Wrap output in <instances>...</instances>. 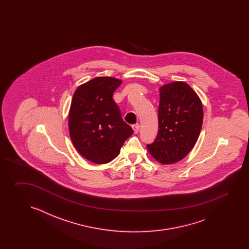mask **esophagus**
<instances>
[{
    "mask_svg": "<svg viewBox=\"0 0 249 249\" xmlns=\"http://www.w3.org/2000/svg\"><path fill=\"white\" fill-rule=\"evenodd\" d=\"M140 124H133L132 125V129H133V131H134V132L135 133H137L138 132H139V130H140Z\"/></svg>",
    "mask_w": 249,
    "mask_h": 249,
    "instance_id": "1",
    "label": "esophagus"
}]
</instances>
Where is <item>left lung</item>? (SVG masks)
<instances>
[{
	"mask_svg": "<svg viewBox=\"0 0 249 249\" xmlns=\"http://www.w3.org/2000/svg\"><path fill=\"white\" fill-rule=\"evenodd\" d=\"M159 91V132L147 148L159 163L173 164L195 146L201 131L203 107L196 92L183 82L164 85Z\"/></svg>",
	"mask_w": 249,
	"mask_h": 249,
	"instance_id": "left-lung-1",
	"label": "left lung"
}]
</instances>
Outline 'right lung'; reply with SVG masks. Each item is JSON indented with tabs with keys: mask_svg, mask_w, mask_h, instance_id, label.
<instances>
[{
	"mask_svg": "<svg viewBox=\"0 0 249 249\" xmlns=\"http://www.w3.org/2000/svg\"><path fill=\"white\" fill-rule=\"evenodd\" d=\"M122 84L113 77H95L74 91L69 111V133L74 148L95 164H107L117 157L133 133L123 120L113 100Z\"/></svg>",
	"mask_w": 249,
	"mask_h": 249,
	"instance_id": "obj_1",
	"label": "right lung"
}]
</instances>
